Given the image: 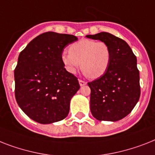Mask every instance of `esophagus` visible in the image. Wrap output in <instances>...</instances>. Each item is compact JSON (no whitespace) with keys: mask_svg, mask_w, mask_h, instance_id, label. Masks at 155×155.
Masks as SVG:
<instances>
[{"mask_svg":"<svg viewBox=\"0 0 155 155\" xmlns=\"http://www.w3.org/2000/svg\"><path fill=\"white\" fill-rule=\"evenodd\" d=\"M79 82H80V86H84V85L87 84L86 82L84 81V80H79Z\"/></svg>","mask_w":155,"mask_h":155,"instance_id":"obj_1","label":"esophagus"}]
</instances>
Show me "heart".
I'll return each instance as SVG.
<instances>
[{
  "label": "heart",
  "mask_w": 155,
  "mask_h": 155,
  "mask_svg": "<svg viewBox=\"0 0 155 155\" xmlns=\"http://www.w3.org/2000/svg\"><path fill=\"white\" fill-rule=\"evenodd\" d=\"M69 53L63 54L62 61L69 73L75 74L81 64L84 74L97 79L107 71L111 60L110 46L104 41L82 39L69 47Z\"/></svg>",
  "instance_id": "obj_1"
}]
</instances>
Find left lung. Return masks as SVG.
Listing matches in <instances>:
<instances>
[{"mask_svg": "<svg viewBox=\"0 0 155 155\" xmlns=\"http://www.w3.org/2000/svg\"><path fill=\"white\" fill-rule=\"evenodd\" d=\"M86 36L106 42L111 51L107 71L87 83L91 114L99 121L120 120L131 112L140 97L136 56L127 43L112 34L103 32Z\"/></svg>", "mask_w": 155, "mask_h": 155, "instance_id": "left-lung-1", "label": "left lung"}]
</instances>
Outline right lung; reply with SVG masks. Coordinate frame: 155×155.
Segmentation results:
<instances>
[{
	"label": "right lung",
	"mask_w": 155,
	"mask_h": 155,
	"mask_svg": "<svg viewBox=\"0 0 155 155\" xmlns=\"http://www.w3.org/2000/svg\"><path fill=\"white\" fill-rule=\"evenodd\" d=\"M73 35L47 32L34 38L19 55L14 70L15 97L30 119L42 124L55 123L68 114L71 97L80 86L62 61Z\"/></svg>",
	"instance_id": "right-lung-1"
}]
</instances>
